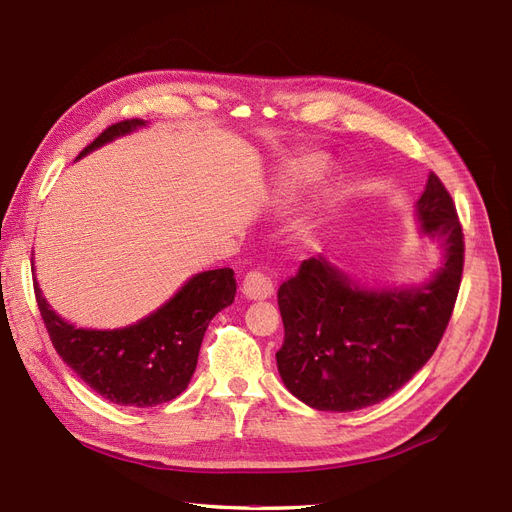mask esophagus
Wrapping results in <instances>:
<instances>
[{
	"label": "esophagus",
	"instance_id": "obj_1",
	"mask_svg": "<svg viewBox=\"0 0 512 512\" xmlns=\"http://www.w3.org/2000/svg\"><path fill=\"white\" fill-rule=\"evenodd\" d=\"M243 295L247 299H254V302H260V299H267L273 295V282L269 276H265L263 271H249L245 280H243Z\"/></svg>",
	"mask_w": 512,
	"mask_h": 512
}]
</instances>
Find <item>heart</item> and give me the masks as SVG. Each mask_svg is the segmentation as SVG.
Wrapping results in <instances>:
<instances>
[{"instance_id": "heart-1", "label": "heart", "mask_w": 512, "mask_h": 512, "mask_svg": "<svg viewBox=\"0 0 512 512\" xmlns=\"http://www.w3.org/2000/svg\"><path fill=\"white\" fill-rule=\"evenodd\" d=\"M332 169V162L326 154L321 152H310L299 158H293L289 165H286L280 171V180H278V195L282 199H291L306 191L308 186H313L321 182L328 176ZM315 228V223L304 221L302 223V232H310Z\"/></svg>"}]
</instances>
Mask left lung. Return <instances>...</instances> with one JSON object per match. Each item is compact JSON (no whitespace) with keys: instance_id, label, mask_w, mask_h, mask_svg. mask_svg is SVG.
<instances>
[{"instance_id":"1","label":"left lung","mask_w":512,"mask_h":512,"mask_svg":"<svg viewBox=\"0 0 512 512\" xmlns=\"http://www.w3.org/2000/svg\"><path fill=\"white\" fill-rule=\"evenodd\" d=\"M421 236L443 263L421 284L363 286L326 254L308 258L278 291L286 389L317 410L350 413L393 395L428 363L452 317L463 276V230L441 180L430 173L415 204Z\"/></svg>"}]
</instances>
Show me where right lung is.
Returning <instances> with one entry per match:
<instances>
[{
    "label": "right lung",
    "mask_w": 512,
    "mask_h": 512,
    "mask_svg": "<svg viewBox=\"0 0 512 512\" xmlns=\"http://www.w3.org/2000/svg\"><path fill=\"white\" fill-rule=\"evenodd\" d=\"M145 126L143 119L115 123L84 147L78 160ZM32 276L36 304L58 356L108 402L132 408L171 402L189 386L210 319L230 306L236 293L230 267L202 271L136 323L115 330H93L62 319L43 297L34 269Z\"/></svg>",
    "instance_id": "1"
}]
</instances>
